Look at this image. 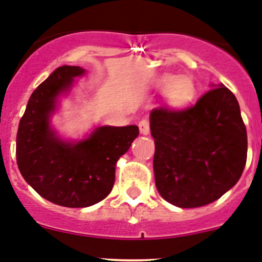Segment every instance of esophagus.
I'll return each instance as SVG.
<instances>
[{
	"label": "esophagus",
	"mask_w": 262,
	"mask_h": 262,
	"mask_svg": "<svg viewBox=\"0 0 262 262\" xmlns=\"http://www.w3.org/2000/svg\"><path fill=\"white\" fill-rule=\"evenodd\" d=\"M139 129H140V133L143 134V135H148L150 131L149 122H148L147 119H141V121L139 122Z\"/></svg>",
	"instance_id": "obj_1"
}]
</instances>
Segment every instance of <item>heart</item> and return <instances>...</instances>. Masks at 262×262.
<instances>
[{"label": "heart", "mask_w": 262, "mask_h": 262, "mask_svg": "<svg viewBox=\"0 0 262 262\" xmlns=\"http://www.w3.org/2000/svg\"><path fill=\"white\" fill-rule=\"evenodd\" d=\"M158 90L166 91V100L170 106L183 107L195 97L193 81L187 76H177L172 74H164L156 80Z\"/></svg>", "instance_id": "obj_1"}]
</instances>
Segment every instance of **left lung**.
I'll return each mask as SVG.
<instances>
[{"label":"left lung","mask_w":262,"mask_h":262,"mask_svg":"<svg viewBox=\"0 0 262 262\" xmlns=\"http://www.w3.org/2000/svg\"><path fill=\"white\" fill-rule=\"evenodd\" d=\"M210 87L188 109L158 107L150 113L156 187L179 208L218 200L237 183L246 166L247 129L239 102L224 84Z\"/></svg>","instance_id":"obj_1"}]
</instances>
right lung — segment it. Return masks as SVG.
<instances>
[{"mask_svg": "<svg viewBox=\"0 0 262 262\" xmlns=\"http://www.w3.org/2000/svg\"><path fill=\"white\" fill-rule=\"evenodd\" d=\"M85 70L58 67L31 95L16 134V164L25 181L48 201L87 208L104 200L115 181L117 161L138 138L139 127L101 126L80 140L61 138L52 126L59 97Z\"/></svg>", "mask_w": 262, "mask_h": 262, "instance_id": "right-lung-1", "label": "right lung"}]
</instances>
